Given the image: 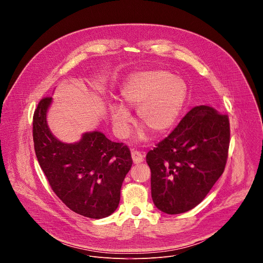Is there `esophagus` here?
Segmentation results:
<instances>
[{
    "instance_id": "esophagus-1",
    "label": "esophagus",
    "mask_w": 263,
    "mask_h": 263,
    "mask_svg": "<svg viewBox=\"0 0 263 263\" xmlns=\"http://www.w3.org/2000/svg\"><path fill=\"white\" fill-rule=\"evenodd\" d=\"M131 157H132L133 163H135V164L141 163L143 161V155L140 152H138V151H133L131 153Z\"/></svg>"
}]
</instances>
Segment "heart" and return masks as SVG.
Returning <instances> with one entry per match:
<instances>
[{
  "mask_svg": "<svg viewBox=\"0 0 263 263\" xmlns=\"http://www.w3.org/2000/svg\"><path fill=\"white\" fill-rule=\"evenodd\" d=\"M122 103L110 101L108 114L112 130L119 138L129 134L132 117L130 109L136 110L139 122L156 135L174 127L183 109L187 87L178 77L165 70H145L131 74L121 88ZM146 129L137 130L135 139L144 140Z\"/></svg>",
  "mask_w": 263,
  "mask_h": 263,
  "instance_id": "obj_1",
  "label": "heart"
}]
</instances>
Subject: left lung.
<instances>
[{
    "mask_svg": "<svg viewBox=\"0 0 263 263\" xmlns=\"http://www.w3.org/2000/svg\"><path fill=\"white\" fill-rule=\"evenodd\" d=\"M230 142L228 117L196 106L146 154L155 206L179 214L199 205L221 176Z\"/></svg>",
    "mask_w": 263,
    "mask_h": 263,
    "instance_id": "obj_1",
    "label": "left lung"
}]
</instances>
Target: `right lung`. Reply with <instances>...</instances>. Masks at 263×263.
Instances as JSON below:
<instances>
[{
    "instance_id": "right-lung-1",
    "label": "right lung",
    "mask_w": 263,
    "mask_h": 263,
    "mask_svg": "<svg viewBox=\"0 0 263 263\" xmlns=\"http://www.w3.org/2000/svg\"><path fill=\"white\" fill-rule=\"evenodd\" d=\"M52 101V97L43 99L34 112L37 160L54 193L70 210L89 218L107 217L119 206L122 184L132 166L130 149L97 130L72 143L59 140L47 121Z\"/></svg>"
}]
</instances>
